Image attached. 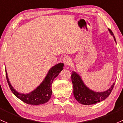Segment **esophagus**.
Here are the masks:
<instances>
[{"label": "esophagus", "instance_id": "1", "mask_svg": "<svg viewBox=\"0 0 123 123\" xmlns=\"http://www.w3.org/2000/svg\"><path fill=\"white\" fill-rule=\"evenodd\" d=\"M63 61H64V63L66 65H70L72 62L71 58L69 57V56H65V57H64V59H63Z\"/></svg>", "mask_w": 123, "mask_h": 123}]
</instances>
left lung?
Returning <instances> with one entry per match:
<instances>
[{"label": "left lung", "instance_id": "8db88e82", "mask_svg": "<svg viewBox=\"0 0 123 123\" xmlns=\"http://www.w3.org/2000/svg\"><path fill=\"white\" fill-rule=\"evenodd\" d=\"M108 31L116 42L113 32L110 29H108ZM71 80L74 88V96L79 103L83 105H91L105 99L111 92L115 84L114 82L106 91L97 92L89 88L85 84L80 75L74 71H72Z\"/></svg>", "mask_w": 123, "mask_h": 123}]
</instances>
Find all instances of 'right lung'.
I'll list each match as a JSON object with an SVG mask.
<instances>
[{
    "label": "right lung",
    "instance_id": "1",
    "mask_svg": "<svg viewBox=\"0 0 123 123\" xmlns=\"http://www.w3.org/2000/svg\"><path fill=\"white\" fill-rule=\"evenodd\" d=\"M63 63H58L51 67L48 72L46 77L42 82L35 90L29 93L19 92L16 91L10 84L6 70V79L7 83L13 94L26 104L31 105H40L47 103L51 98L52 95V84L54 80L59 75L64 68Z\"/></svg>",
    "mask_w": 123,
    "mask_h": 123
}]
</instances>
